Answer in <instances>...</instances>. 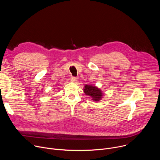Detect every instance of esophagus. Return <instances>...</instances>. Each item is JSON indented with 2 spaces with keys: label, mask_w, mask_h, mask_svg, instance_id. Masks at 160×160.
Wrapping results in <instances>:
<instances>
[{
  "label": "esophagus",
  "mask_w": 160,
  "mask_h": 160,
  "mask_svg": "<svg viewBox=\"0 0 160 160\" xmlns=\"http://www.w3.org/2000/svg\"><path fill=\"white\" fill-rule=\"evenodd\" d=\"M71 81L73 82H76L77 81V77H71Z\"/></svg>",
  "instance_id": "34e87169"
}]
</instances>
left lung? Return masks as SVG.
Wrapping results in <instances>:
<instances>
[{
  "label": "left lung",
  "mask_w": 160,
  "mask_h": 160,
  "mask_svg": "<svg viewBox=\"0 0 160 160\" xmlns=\"http://www.w3.org/2000/svg\"><path fill=\"white\" fill-rule=\"evenodd\" d=\"M84 93L89 96L92 101L98 102L101 101L103 96L102 91L96 86L85 85L83 88Z\"/></svg>",
  "instance_id": "8db88e82"
}]
</instances>
